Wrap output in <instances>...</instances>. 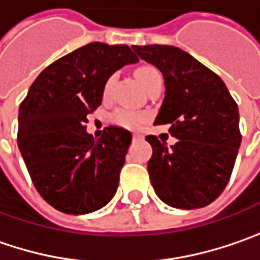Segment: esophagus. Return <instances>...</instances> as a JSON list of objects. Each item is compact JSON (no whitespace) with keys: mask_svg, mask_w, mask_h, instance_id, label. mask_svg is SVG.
Returning <instances> with one entry per match:
<instances>
[{"mask_svg":"<svg viewBox=\"0 0 260 260\" xmlns=\"http://www.w3.org/2000/svg\"><path fill=\"white\" fill-rule=\"evenodd\" d=\"M132 140H134V141H138V140H141V137H140V135H137V134H134Z\"/></svg>","mask_w":260,"mask_h":260,"instance_id":"esophagus-1","label":"esophagus"}]
</instances>
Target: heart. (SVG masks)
Wrapping results in <instances>:
<instances>
[{"label": "heart", "mask_w": 260, "mask_h": 260, "mask_svg": "<svg viewBox=\"0 0 260 260\" xmlns=\"http://www.w3.org/2000/svg\"><path fill=\"white\" fill-rule=\"evenodd\" d=\"M137 75V79L140 81V84L143 86H147V84L156 76V75H160L157 70L151 66H144V68H140V69L135 72ZM113 84V78H109L107 82L104 85V89H103V94L104 97L109 95L110 92V88ZM147 119V116L144 113H138V112H134V110H128V109H119L113 113V120L119 126H123V128H137L140 126L143 122Z\"/></svg>", "instance_id": "b5f03b06"}]
</instances>
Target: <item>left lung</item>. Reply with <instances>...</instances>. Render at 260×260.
Listing matches in <instances>:
<instances>
[{
  "mask_svg": "<svg viewBox=\"0 0 260 260\" xmlns=\"http://www.w3.org/2000/svg\"><path fill=\"white\" fill-rule=\"evenodd\" d=\"M132 50L161 72L166 91L154 123H171L169 132L178 138L168 147L154 135L145 137L153 147L147 165L151 185L168 206H207L226 187L241 144L236 101L216 73L181 48Z\"/></svg>",
  "mask_w": 260,
  "mask_h": 260,
  "instance_id": "8db88e82",
  "label": "left lung"
}]
</instances>
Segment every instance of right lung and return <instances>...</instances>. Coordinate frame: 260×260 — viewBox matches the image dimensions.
I'll return each instance as SVG.
<instances>
[{
	"label": "right lung",
	"mask_w": 260,
	"mask_h": 260,
	"mask_svg": "<svg viewBox=\"0 0 260 260\" xmlns=\"http://www.w3.org/2000/svg\"><path fill=\"white\" fill-rule=\"evenodd\" d=\"M137 61L128 45L91 42L54 61L29 88L17 143L35 188L54 209L84 215L113 199L132 134L109 126L94 140L85 123L107 79Z\"/></svg>",
	"instance_id": "add662e5"
}]
</instances>
